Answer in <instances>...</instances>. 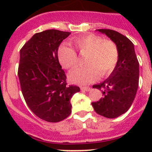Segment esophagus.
<instances>
[{"label":"esophagus","mask_w":152,"mask_h":152,"mask_svg":"<svg viewBox=\"0 0 152 152\" xmlns=\"http://www.w3.org/2000/svg\"><path fill=\"white\" fill-rule=\"evenodd\" d=\"M81 90L82 91H90V87H81Z\"/></svg>","instance_id":"esophagus-1"}]
</instances>
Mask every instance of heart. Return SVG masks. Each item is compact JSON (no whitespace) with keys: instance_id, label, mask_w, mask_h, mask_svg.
I'll return each instance as SVG.
<instances>
[{"instance_id":"b5f03b06","label":"heart","mask_w":152,"mask_h":152,"mask_svg":"<svg viewBox=\"0 0 152 152\" xmlns=\"http://www.w3.org/2000/svg\"><path fill=\"white\" fill-rule=\"evenodd\" d=\"M79 53L85 56V66L76 67L70 71L69 79L73 84L85 85L108 76L113 72L118 59L117 45L111 40L89 34L75 40ZM58 59L64 68L69 69L77 63V54L74 49L62 45L58 50Z\"/></svg>"}]
</instances>
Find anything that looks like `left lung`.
<instances>
[{
	"label": "left lung",
	"mask_w": 152,
	"mask_h": 152,
	"mask_svg": "<svg viewBox=\"0 0 152 152\" xmlns=\"http://www.w3.org/2000/svg\"><path fill=\"white\" fill-rule=\"evenodd\" d=\"M96 31L108 37L117 45L118 59L107 79L93 86L102 90L104 96L93 102V109L100 115L115 118L130 108L137 93L139 84V62L134 44L124 35L110 29Z\"/></svg>",
	"instance_id": "obj_1"
}]
</instances>
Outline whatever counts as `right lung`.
I'll return each instance as SVG.
<instances>
[{"label":"right lung","instance_id":"add662e5","mask_svg":"<svg viewBox=\"0 0 152 152\" xmlns=\"http://www.w3.org/2000/svg\"><path fill=\"white\" fill-rule=\"evenodd\" d=\"M70 32L49 29L37 33L20 51L18 77L28 107L38 118L56 123L71 113L70 99L80 88L67 86L58 49Z\"/></svg>","mask_w":152,"mask_h":152}]
</instances>
